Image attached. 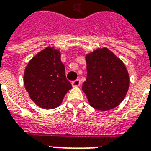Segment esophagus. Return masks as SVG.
I'll list each match as a JSON object with an SVG mask.
<instances>
[{"mask_svg":"<svg viewBox=\"0 0 151 151\" xmlns=\"http://www.w3.org/2000/svg\"><path fill=\"white\" fill-rule=\"evenodd\" d=\"M80 85H81V81H80V79H77L75 81L72 82V86L73 87H77V86H79Z\"/></svg>","mask_w":151,"mask_h":151,"instance_id":"34e87169","label":"esophagus"}]
</instances>
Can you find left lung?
<instances>
[{
	"instance_id": "1",
	"label": "left lung",
	"mask_w": 151,
	"mask_h": 151,
	"mask_svg": "<svg viewBox=\"0 0 151 151\" xmlns=\"http://www.w3.org/2000/svg\"><path fill=\"white\" fill-rule=\"evenodd\" d=\"M87 75L82 85L90 105L108 111L120 104L129 87V75L121 60L107 47L86 55Z\"/></svg>"
}]
</instances>
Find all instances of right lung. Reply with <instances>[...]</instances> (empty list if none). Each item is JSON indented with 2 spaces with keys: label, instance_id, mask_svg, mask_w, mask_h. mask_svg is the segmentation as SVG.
<instances>
[{
  "label": "right lung",
  "instance_id": "add662e5",
  "mask_svg": "<svg viewBox=\"0 0 151 151\" xmlns=\"http://www.w3.org/2000/svg\"><path fill=\"white\" fill-rule=\"evenodd\" d=\"M60 52L47 47L32 57L23 76L25 88L40 108L53 109L61 104L72 85L66 79Z\"/></svg>",
  "mask_w": 151,
  "mask_h": 151
}]
</instances>
